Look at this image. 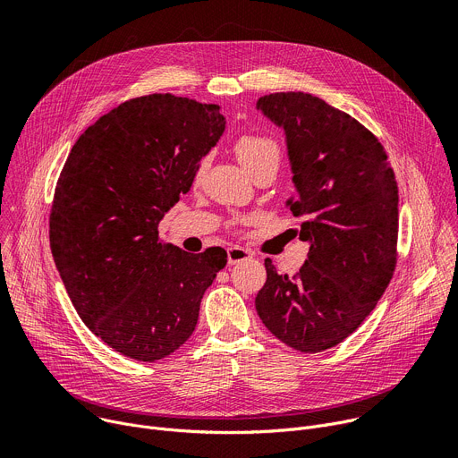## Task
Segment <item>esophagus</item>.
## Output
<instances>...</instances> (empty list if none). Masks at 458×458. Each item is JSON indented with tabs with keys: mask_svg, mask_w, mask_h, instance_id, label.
I'll use <instances>...</instances> for the list:
<instances>
[{
	"mask_svg": "<svg viewBox=\"0 0 458 458\" xmlns=\"http://www.w3.org/2000/svg\"><path fill=\"white\" fill-rule=\"evenodd\" d=\"M252 254L245 249H239V247H232L228 249V265H235V263H241V261H247L250 259Z\"/></svg>",
	"mask_w": 458,
	"mask_h": 458,
	"instance_id": "esophagus-1",
	"label": "esophagus"
}]
</instances>
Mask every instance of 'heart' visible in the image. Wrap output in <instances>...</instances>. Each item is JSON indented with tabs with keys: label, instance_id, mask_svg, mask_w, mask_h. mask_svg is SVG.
Listing matches in <instances>:
<instances>
[{
	"label": "heart",
	"instance_id": "heart-1",
	"mask_svg": "<svg viewBox=\"0 0 458 458\" xmlns=\"http://www.w3.org/2000/svg\"><path fill=\"white\" fill-rule=\"evenodd\" d=\"M235 155L250 174L265 165L280 164V145L268 136L247 134L235 141Z\"/></svg>",
	"mask_w": 458,
	"mask_h": 458
}]
</instances>
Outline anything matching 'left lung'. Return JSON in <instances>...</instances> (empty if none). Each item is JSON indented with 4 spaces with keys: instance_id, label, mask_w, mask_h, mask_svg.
<instances>
[{
    "instance_id": "obj_1",
    "label": "left lung",
    "mask_w": 458,
    "mask_h": 458,
    "mask_svg": "<svg viewBox=\"0 0 458 458\" xmlns=\"http://www.w3.org/2000/svg\"><path fill=\"white\" fill-rule=\"evenodd\" d=\"M285 132L296 195L287 200L310 242L294 276L265 259L256 311L287 346L317 353L343 343L383 296L395 267L398 184L377 138L303 91L258 99Z\"/></svg>"
}]
</instances>
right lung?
Here are the masks:
<instances>
[{
  "label": "right lung",
  "mask_w": 458,
  "mask_h": 458,
  "mask_svg": "<svg viewBox=\"0 0 458 458\" xmlns=\"http://www.w3.org/2000/svg\"><path fill=\"white\" fill-rule=\"evenodd\" d=\"M226 127L217 105L171 94L121 103L88 127L58 176L49 241L88 329L125 357L152 362L184 344L204 291L226 265L158 237Z\"/></svg>",
  "instance_id": "1"
}]
</instances>
